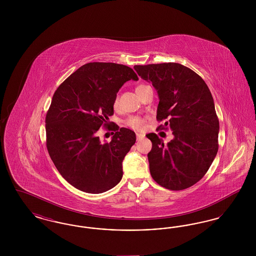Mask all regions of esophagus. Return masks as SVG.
<instances>
[{"label": "esophagus", "mask_w": 256, "mask_h": 256, "mask_svg": "<svg viewBox=\"0 0 256 256\" xmlns=\"http://www.w3.org/2000/svg\"><path fill=\"white\" fill-rule=\"evenodd\" d=\"M144 137H145V135H144V134H136V138H137V140H138V141L142 140Z\"/></svg>", "instance_id": "esophagus-1"}]
</instances>
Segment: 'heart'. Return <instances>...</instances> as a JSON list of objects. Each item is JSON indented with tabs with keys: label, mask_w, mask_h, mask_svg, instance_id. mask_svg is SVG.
Here are the masks:
<instances>
[{
	"label": "heart",
	"mask_w": 256,
	"mask_h": 256,
	"mask_svg": "<svg viewBox=\"0 0 256 256\" xmlns=\"http://www.w3.org/2000/svg\"><path fill=\"white\" fill-rule=\"evenodd\" d=\"M144 86H146L140 84V86H137V87H136V91H138L139 89L143 88ZM118 104H119V98H116L114 100V104H113L114 108H117V106H118ZM126 124L128 126L134 128V130H142V128L145 126V119H143V118H141V117H138V116H132V117H130V118L126 121Z\"/></svg>",
	"instance_id": "1"
}]
</instances>
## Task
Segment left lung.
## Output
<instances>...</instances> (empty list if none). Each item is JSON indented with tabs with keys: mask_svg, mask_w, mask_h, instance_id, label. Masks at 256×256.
<instances>
[{
	"mask_svg": "<svg viewBox=\"0 0 256 256\" xmlns=\"http://www.w3.org/2000/svg\"><path fill=\"white\" fill-rule=\"evenodd\" d=\"M152 82L159 98L158 121L168 120L174 138L167 145L156 134H146L152 148L148 154L152 178L166 189L178 191L200 180L218 152L220 124L213 97L204 80L180 63L135 65Z\"/></svg>",
	"mask_w": 256,
	"mask_h": 256,
	"instance_id": "left-lung-1",
	"label": "left lung"
}]
</instances>
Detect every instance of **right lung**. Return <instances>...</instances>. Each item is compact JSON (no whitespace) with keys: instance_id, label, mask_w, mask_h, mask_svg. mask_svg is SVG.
Returning <instances> with one entry per match:
<instances>
[{"instance_id":"add662e5","label":"right lung","mask_w":256,"mask_h":256,"mask_svg":"<svg viewBox=\"0 0 256 256\" xmlns=\"http://www.w3.org/2000/svg\"><path fill=\"white\" fill-rule=\"evenodd\" d=\"M138 80L134 70L110 62L80 67L56 90L46 115L47 148L61 176L76 189L104 193L122 176V160L136 141L132 130L115 124L110 142H100L97 130L110 126L113 104L124 82Z\"/></svg>"}]
</instances>
